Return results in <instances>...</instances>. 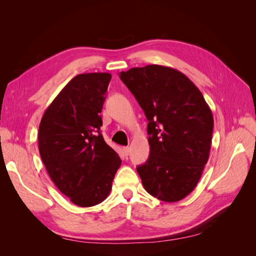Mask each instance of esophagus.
I'll return each instance as SVG.
<instances>
[{"label": "esophagus", "mask_w": 256, "mask_h": 256, "mask_svg": "<svg viewBox=\"0 0 256 256\" xmlns=\"http://www.w3.org/2000/svg\"><path fill=\"white\" fill-rule=\"evenodd\" d=\"M122 152H124V154H125V156H128V154H129V147L124 146L122 147Z\"/></svg>", "instance_id": "esophagus-1"}]
</instances>
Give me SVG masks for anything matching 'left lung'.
Listing matches in <instances>:
<instances>
[{"mask_svg":"<svg viewBox=\"0 0 256 256\" xmlns=\"http://www.w3.org/2000/svg\"><path fill=\"white\" fill-rule=\"evenodd\" d=\"M148 124L150 157L138 166L145 190L173 203L196 187L209 158L214 118L202 92L174 68L147 65L122 72Z\"/></svg>","mask_w":256,"mask_h":256,"instance_id":"1","label":"left lung"}]
</instances>
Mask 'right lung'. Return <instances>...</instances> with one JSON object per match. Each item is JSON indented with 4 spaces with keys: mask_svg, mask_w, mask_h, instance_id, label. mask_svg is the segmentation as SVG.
<instances>
[{
    "mask_svg": "<svg viewBox=\"0 0 256 256\" xmlns=\"http://www.w3.org/2000/svg\"><path fill=\"white\" fill-rule=\"evenodd\" d=\"M112 76H76L44 111L38 147L58 189L76 205L95 206L109 196L122 160L108 145L100 113Z\"/></svg>",
    "mask_w": 256,
    "mask_h": 256,
    "instance_id": "right-lung-1",
    "label": "right lung"
}]
</instances>
